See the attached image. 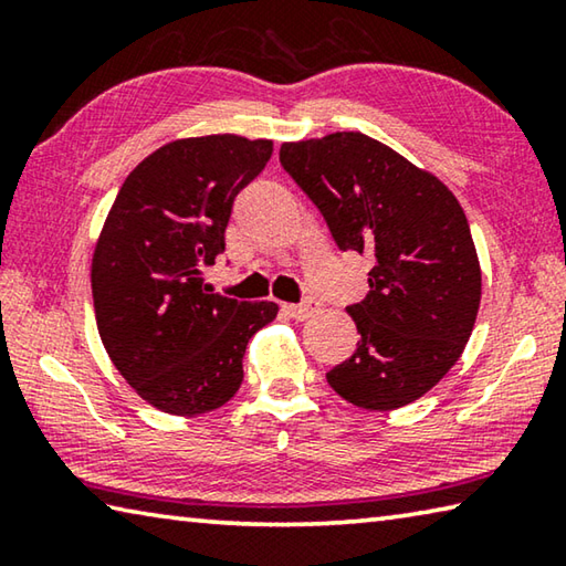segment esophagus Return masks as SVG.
<instances>
[{
  "label": "esophagus",
  "mask_w": 566,
  "mask_h": 566,
  "mask_svg": "<svg viewBox=\"0 0 566 566\" xmlns=\"http://www.w3.org/2000/svg\"><path fill=\"white\" fill-rule=\"evenodd\" d=\"M317 310H319V302L314 300V296H306V300L300 304H284V312L290 314L292 319H306V317H312Z\"/></svg>",
  "instance_id": "34e87169"
}]
</instances>
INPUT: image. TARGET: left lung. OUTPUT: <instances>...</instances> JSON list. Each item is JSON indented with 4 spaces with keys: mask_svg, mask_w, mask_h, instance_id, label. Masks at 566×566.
<instances>
[{
    "mask_svg": "<svg viewBox=\"0 0 566 566\" xmlns=\"http://www.w3.org/2000/svg\"><path fill=\"white\" fill-rule=\"evenodd\" d=\"M280 161L342 252L375 256L369 294L347 306L359 344L327 371L354 407L419 399L462 357L482 272L462 207L442 181L361 132L282 145Z\"/></svg>",
    "mask_w": 566,
    "mask_h": 566,
    "instance_id": "left-lung-1",
    "label": "left lung"
}]
</instances>
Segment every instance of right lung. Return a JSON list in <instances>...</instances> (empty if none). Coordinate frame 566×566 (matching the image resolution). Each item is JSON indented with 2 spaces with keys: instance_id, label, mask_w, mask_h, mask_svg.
Returning a JSON list of instances; mask_svg holds the SVG:
<instances>
[{
  "instance_id": "add662e5",
  "label": "right lung",
  "mask_w": 566,
  "mask_h": 566,
  "mask_svg": "<svg viewBox=\"0 0 566 566\" xmlns=\"http://www.w3.org/2000/svg\"><path fill=\"white\" fill-rule=\"evenodd\" d=\"M272 142L234 134L179 139L124 181L92 262L104 349L142 399L169 415H205L237 395L249 339L274 302H237L205 284L224 254L239 191L264 169Z\"/></svg>"
}]
</instances>
